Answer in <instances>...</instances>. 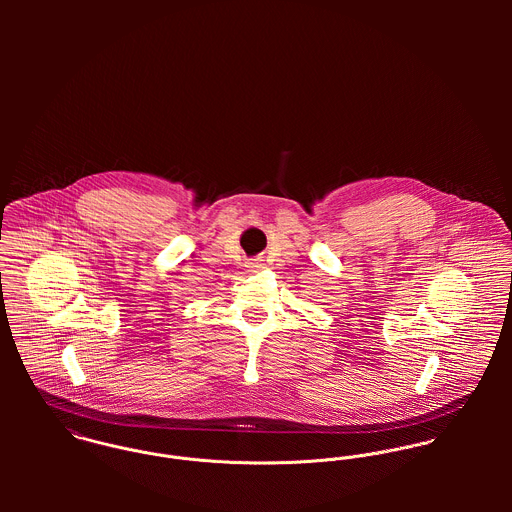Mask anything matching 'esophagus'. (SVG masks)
Wrapping results in <instances>:
<instances>
[{"label":"esophagus","mask_w":512,"mask_h":512,"mask_svg":"<svg viewBox=\"0 0 512 512\" xmlns=\"http://www.w3.org/2000/svg\"><path fill=\"white\" fill-rule=\"evenodd\" d=\"M246 268H248L250 272L262 270V268H264V260H262V258H254V260H248V262H246Z\"/></svg>","instance_id":"1"}]
</instances>
